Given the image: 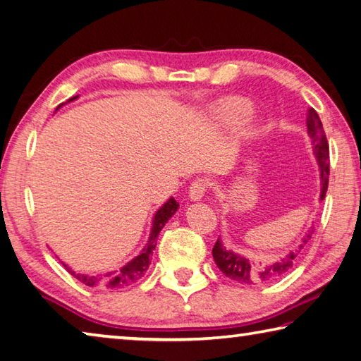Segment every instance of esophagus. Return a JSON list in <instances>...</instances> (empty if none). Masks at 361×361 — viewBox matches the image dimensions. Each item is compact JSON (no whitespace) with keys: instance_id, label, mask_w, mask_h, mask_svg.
Instances as JSON below:
<instances>
[{"instance_id":"1","label":"esophagus","mask_w":361,"mask_h":361,"mask_svg":"<svg viewBox=\"0 0 361 361\" xmlns=\"http://www.w3.org/2000/svg\"><path fill=\"white\" fill-rule=\"evenodd\" d=\"M207 188H208L207 181L202 178L192 181V185L189 188V199L192 202H200L203 199L204 192H207Z\"/></svg>"}]
</instances>
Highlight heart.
Segmentation results:
<instances>
[{
    "label": "heart",
    "mask_w": 361,
    "mask_h": 361,
    "mask_svg": "<svg viewBox=\"0 0 361 361\" xmlns=\"http://www.w3.org/2000/svg\"><path fill=\"white\" fill-rule=\"evenodd\" d=\"M250 112V102L244 100V98H230L217 108V118L225 125H235L249 117Z\"/></svg>",
    "instance_id": "obj_1"
}]
</instances>
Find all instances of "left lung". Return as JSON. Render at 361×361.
Masks as SVG:
<instances>
[{
	"label": "left lung",
	"instance_id": "left-lung-1",
	"mask_svg": "<svg viewBox=\"0 0 361 361\" xmlns=\"http://www.w3.org/2000/svg\"><path fill=\"white\" fill-rule=\"evenodd\" d=\"M307 126H308V136L312 139L313 153L317 162V167H319V178H321L319 200H324L326 199V192L329 186V167H330L329 144H327L326 133H324V128H322L321 118L313 108L308 111ZM310 238H312V230H308L305 235H303L300 243L295 245V249L289 252L288 255L280 258L279 261H275V263L264 264V266L255 264L252 259L245 258L244 255H239V253L228 250L227 247L222 244V239L217 238V241L213 247V258L219 269L227 275L228 279L238 281V283L252 285V283H257V281H269V280L279 279L281 275H285L286 272L291 271L295 259H298L299 253L310 241Z\"/></svg>",
	"mask_w": 361,
	"mask_h": 361
}]
</instances>
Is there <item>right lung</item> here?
Segmentation results:
<instances>
[{
  "label": "right lung",
  "mask_w": 361,
  "mask_h": 361,
  "mask_svg": "<svg viewBox=\"0 0 361 361\" xmlns=\"http://www.w3.org/2000/svg\"><path fill=\"white\" fill-rule=\"evenodd\" d=\"M76 98L78 97L70 98L68 103L76 100ZM61 106L62 104H59L58 108H56V111H58ZM178 208H180V204H178V202L173 199V197H171V199H169L164 204H162V207L153 216L150 236H148V241H147L145 247L139 252L137 257H134L125 266L120 267L118 271H109V272L98 274V275H87V274L75 272L72 267H70L66 263H62V264L66 266V269L70 274H72L75 279H78L81 281V283L87 285V286L114 289V288H125V286H130L133 283H136L139 279L144 277L145 271L148 269V266H150V258H152V253L154 250V247H157V239H158L159 231L164 228V225L167 224L169 219H171L176 213V209H178Z\"/></svg>",
  "instance_id": "1"
}]
</instances>
